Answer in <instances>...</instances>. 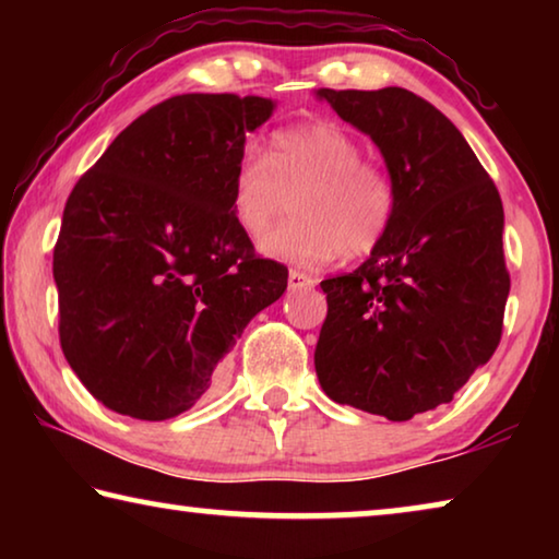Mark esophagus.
<instances>
[{
    "mask_svg": "<svg viewBox=\"0 0 559 559\" xmlns=\"http://www.w3.org/2000/svg\"><path fill=\"white\" fill-rule=\"evenodd\" d=\"M313 286H316V278H310L308 273L296 271V269L288 273V288L290 290H308V288H313Z\"/></svg>",
    "mask_w": 559,
    "mask_h": 559,
    "instance_id": "obj_1",
    "label": "esophagus"
}]
</instances>
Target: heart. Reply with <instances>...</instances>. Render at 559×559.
I'll return each instance as SVG.
<instances>
[{"label": "heart", "instance_id": "b5f03b06", "mask_svg": "<svg viewBox=\"0 0 559 559\" xmlns=\"http://www.w3.org/2000/svg\"><path fill=\"white\" fill-rule=\"evenodd\" d=\"M297 194V219L267 235V226ZM396 187L382 165L362 159V147L330 120L278 130L269 155L246 153L231 175V214L249 239L273 259L320 266L335 257L372 253L390 231Z\"/></svg>", "mask_w": 559, "mask_h": 559}]
</instances>
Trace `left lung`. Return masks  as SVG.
<instances>
[{"instance_id": "8db88e82", "label": "left lung", "mask_w": 559, "mask_h": 559, "mask_svg": "<svg viewBox=\"0 0 559 559\" xmlns=\"http://www.w3.org/2000/svg\"><path fill=\"white\" fill-rule=\"evenodd\" d=\"M396 187L390 231L362 266L320 283V386L337 404L406 421L453 400L493 357L510 276L503 202L459 128L406 88L333 91Z\"/></svg>"}]
</instances>
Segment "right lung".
Returning a JSON list of instances; mask_svg holds the SVG:
<instances>
[{
    "label": "right lung",
    "instance_id": "right-lung-1",
    "mask_svg": "<svg viewBox=\"0 0 559 559\" xmlns=\"http://www.w3.org/2000/svg\"><path fill=\"white\" fill-rule=\"evenodd\" d=\"M273 108L234 93L167 98L75 182L53 246L59 337L108 409L143 421L187 412L286 290L288 269L257 257L231 214L246 135Z\"/></svg>",
    "mask_w": 559,
    "mask_h": 559
}]
</instances>
